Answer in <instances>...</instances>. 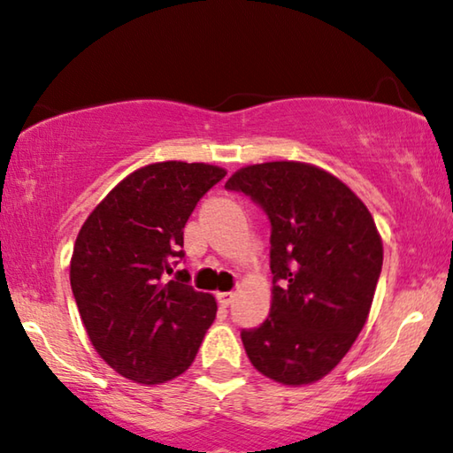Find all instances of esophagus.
<instances>
[{
	"instance_id": "1",
	"label": "esophagus",
	"mask_w": 453,
	"mask_h": 453,
	"mask_svg": "<svg viewBox=\"0 0 453 453\" xmlns=\"http://www.w3.org/2000/svg\"><path fill=\"white\" fill-rule=\"evenodd\" d=\"M234 296H236V294H234V292H221V294H217V300H219L221 309H227V306H230V304L234 303Z\"/></svg>"
}]
</instances>
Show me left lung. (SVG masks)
I'll list each match as a JSON object with an SVG mask.
<instances>
[{
	"label": "left lung",
	"instance_id": "8db88e82",
	"mask_svg": "<svg viewBox=\"0 0 453 453\" xmlns=\"http://www.w3.org/2000/svg\"><path fill=\"white\" fill-rule=\"evenodd\" d=\"M271 221V311L242 331L250 363L281 385L315 383L363 331L383 265L366 204L334 173L303 161L246 165L226 182Z\"/></svg>",
	"mask_w": 453,
	"mask_h": 453
}]
</instances>
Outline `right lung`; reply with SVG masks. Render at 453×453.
Returning <instances> with one entry per match:
<instances>
[{
    "mask_svg": "<svg viewBox=\"0 0 453 453\" xmlns=\"http://www.w3.org/2000/svg\"><path fill=\"white\" fill-rule=\"evenodd\" d=\"M226 176L209 164L159 161L126 176L82 223L70 283L88 340L119 375L142 385L172 381L195 363L215 321L211 294L173 280L184 226L204 192Z\"/></svg>",
    "mask_w": 453,
    "mask_h": 453,
    "instance_id": "1",
    "label": "right lung"
}]
</instances>
